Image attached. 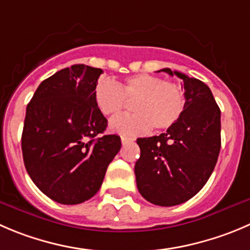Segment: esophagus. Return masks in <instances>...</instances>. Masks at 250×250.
Segmentation results:
<instances>
[{"label": "esophagus", "mask_w": 250, "mask_h": 250, "mask_svg": "<svg viewBox=\"0 0 250 250\" xmlns=\"http://www.w3.org/2000/svg\"><path fill=\"white\" fill-rule=\"evenodd\" d=\"M133 140H134V139H132V138L125 137V135H122V137H121V142H122V144H123V145L128 144V143H132Z\"/></svg>", "instance_id": "obj_1"}]
</instances>
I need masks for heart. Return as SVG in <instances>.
Returning <instances> with one entry per match:
<instances>
[{"mask_svg":"<svg viewBox=\"0 0 250 250\" xmlns=\"http://www.w3.org/2000/svg\"><path fill=\"white\" fill-rule=\"evenodd\" d=\"M94 100L104 116H117L127 103H132L133 115L113 118L110 127L125 137H137L149 132L173 127L186 108V94L181 85L152 74H135L116 84L100 79L94 89Z\"/></svg>","mask_w":250,"mask_h":250,"instance_id":"1","label":"heart"}]
</instances>
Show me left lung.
<instances>
[{"mask_svg":"<svg viewBox=\"0 0 250 250\" xmlns=\"http://www.w3.org/2000/svg\"><path fill=\"white\" fill-rule=\"evenodd\" d=\"M161 71L183 81L186 108L165 133L137 139L140 157L134 173L144 199L174 207L194 197L214 171L221 147V111L202 81L169 68Z\"/></svg>","mask_w":250,"mask_h":250,"instance_id":"left-lung-1","label":"left lung"}]
</instances>
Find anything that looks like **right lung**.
<instances>
[{
	"mask_svg": "<svg viewBox=\"0 0 250 250\" xmlns=\"http://www.w3.org/2000/svg\"><path fill=\"white\" fill-rule=\"evenodd\" d=\"M103 69L74 64L56 72L26 106L21 151L28 174L50 199L81 204L98 193L121 138L103 134L107 120L94 100Z\"/></svg>",
	"mask_w": 250,
	"mask_h": 250,
	"instance_id": "obj_1",
	"label": "right lung"
}]
</instances>
